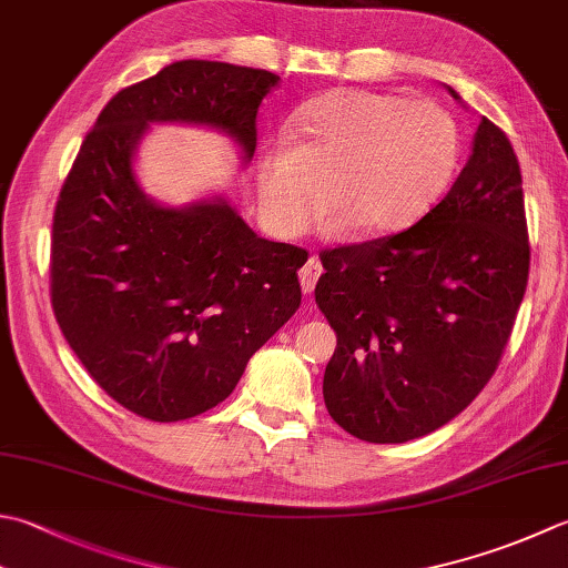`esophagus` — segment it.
I'll return each mask as SVG.
<instances>
[{"label":"esophagus","mask_w":568,"mask_h":568,"mask_svg":"<svg viewBox=\"0 0 568 568\" xmlns=\"http://www.w3.org/2000/svg\"><path fill=\"white\" fill-rule=\"evenodd\" d=\"M320 275H322V263L315 258V255H310L307 263L300 268V285H303V293L310 295L315 291Z\"/></svg>","instance_id":"esophagus-1"}]
</instances>
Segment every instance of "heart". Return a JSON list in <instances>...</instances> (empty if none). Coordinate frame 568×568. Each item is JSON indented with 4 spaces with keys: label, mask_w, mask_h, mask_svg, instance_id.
<instances>
[{
    "label": "heart",
    "mask_w": 568,
    "mask_h": 568,
    "mask_svg": "<svg viewBox=\"0 0 568 568\" xmlns=\"http://www.w3.org/2000/svg\"><path fill=\"white\" fill-rule=\"evenodd\" d=\"M291 135L263 144L255 192L281 239L305 233L329 199L327 236L404 231L426 214L458 162V128L433 100L335 91L300 105Z\"/></svg>",
    "instance_id": "b5f03b06"
}]
</instances>
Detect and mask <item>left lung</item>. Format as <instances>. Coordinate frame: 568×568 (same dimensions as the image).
I'll list each match as a JSON object with an SVG mask.
<instances>
[{
	"label": "left lung",
	"mask_w": 568,
	"mask_h": 568,
	"mask_svg": "<svg viewBox=\"0 0 568 568\" xmlns=\"http://www.w3.org/2000/svg\"><path fill=\"white\" fill-rule=\"evenodd\" d=\"M527 241L517 154L480 118L458 180L418 224L322 253L315 303L337 332L322 382L329 416L369 443L414 440L458 416L503 357Z\"/></svg>",
	"instance_id": "left-lung-1"
}]
</instances>
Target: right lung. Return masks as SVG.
Returning <instances> with one entry per match:
<instances>
[{"instance_id":"1","label":"right lung","mask_w":568,"mask_h":568,"mask_svg":"<svg viewBox=\"0 0 568 568\" xmlns=\"http://www.w3.org/2000/svg\"><path fill=\"white\" fill-rule=\"evenodd\" d=\"M281 75L221 61H176L98 115L53 214L51 303L65 342L120 406L184 420L236 388L246 364L300 307L307 255L265 241L224 194L184 206L140 186L152 125L224 132L255 152V113Z\"/></svg>"}]
</instances>
